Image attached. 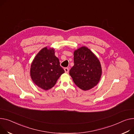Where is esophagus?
<instances>
[{"label": "esophagus", "instance_id": "34e87169", "mask_svg": "<svg viewBox=\"0 0 134 134\" xmlns=\"http://www.w3.org/2000/svg\"><path fill=\"white\" fill-rule=\"evenodd\" d=\"M64 70H65V73H68V72H69V68H68V67L65 68H64Z\"/></svg>", "mask_w": 134, "mask_h": 134}]
</instances>
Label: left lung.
Returning a JSON list of instances; mask_svg holds the SVG:
<instances>
[{"instance_id": "1", "label": "left lung", "mask_w": 134, "mask_h": 134, "mask_svg": "<svg viewBox=\"0 0 134 134\" xmlns=\"http://www.w3.org/2000/svg\"><path fill=\"white\" fill-rule=\"evenodd\" d=\"M74 64L69 74L79 88L87 91L99 82L102 74L100 62L90 49L82 47L75 51Z\"/></svg>"}]
</instances>
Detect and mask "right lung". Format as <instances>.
I'll return each instance as SVG.
<instances>
[{"label": "right lung", "mask_w": 134, "mask_h": 134, "mask_svg": "<svg viewBox=\"0 0 134 134\" xmlns=\"http://www.w3.org/2000/svg\"><path fill=\"white\" fill-rule=\"evenodd\" d=\"M65 70L60 65L53 48H42L33 60L30 74L33 82L42 90H48L54 86Z\"/></svg>", "instance_id": "1"}]
</instances>
